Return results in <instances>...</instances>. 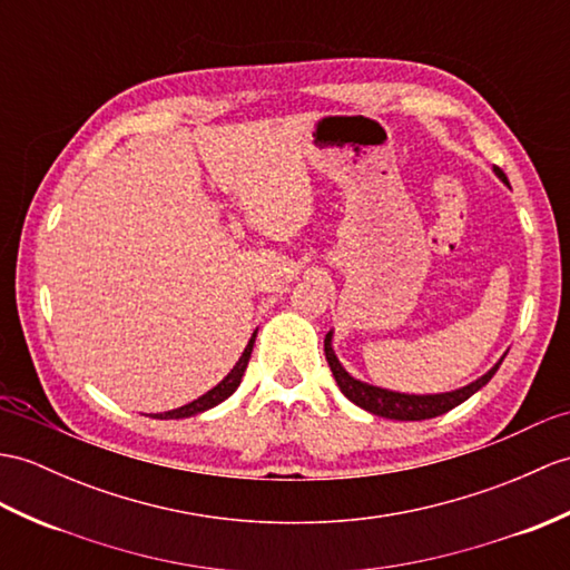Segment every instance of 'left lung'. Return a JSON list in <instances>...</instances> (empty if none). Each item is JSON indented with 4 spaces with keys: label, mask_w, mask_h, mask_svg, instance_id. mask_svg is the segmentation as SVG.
<instances>
[{
    "label": "left lung",
    "mask_w": 570,
    "mask_h": 570,
    "mask_svg": "<svg viewBox=\"0 0 570 570\" xmlns=\"http://www.w3.org/2000/svg\"><path fill=\"white\" fill-rule=\"evenodd\" d=\"M493 171L502 184H508L510 187L505 171H502L500 167H493ZM325 360L330 364V372H333V376L337 381L340 391L345 393L354 405L364 407L366 413L379 415V417H389V420H430V417L449 413L452 407L469 401L475 391H481L485 383L495 376L502 360H505V354L500 356V362L493 368H488L481 379L471 381L469 386H461L456 391H446V393H425V395L389 391V389L372 386V383L354 379L347 368L340 364L337 354L333 350V330L325 335Z\"/></svg>",
    "instance_id": "1"
}]
</instances>
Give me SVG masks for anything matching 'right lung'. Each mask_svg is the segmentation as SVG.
<instances>
[{
    "mask_svg": "<svg viewBox=\"0 0 570 570\" xmlns=\"http://www.w3.org/2000/svg\"><path fill=\"white\" fill-rule=\"evenodd\" d=\"M255 337H257V330L253 333V337H249L245 352L240 354V360L235 362V366L230 368V374L225 376L218 386L210 389L208 393L198 395L196 401L181 405V407H175V410H167V413H157L153 417H160V420H179V417H194L198 413H204V410H210L216 407L218 403H223L225 399H230V395L237 391V386H240V381L245 376V368H247V362H249V354H253V347H255Z\"/></svg>",
    "mask_w": 570,
    "mask_h": 570,
    "instance_id": "1",
    "label": "right lung"
}]
</instances>
